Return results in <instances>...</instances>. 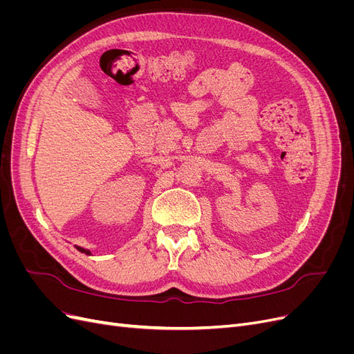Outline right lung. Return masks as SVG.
Segmentation results:
<instances>
[{
	"label": "right lung",
	"instance_id": "add662e5",
	"mask_svg": "<svg viewBox=\"0 0 354 354\" xmlns=\"http://www.w3.org/2000/svg\"><path fill=\"white\" fill-rule=\"evenodd\" d=\"M77 250L81 251V252H84V254H88V255H90V251L85 250V248H81V246H77Z\"/></svg>",
	"mask_w": 354,
	"mask_h": 354
}]
</instances>
